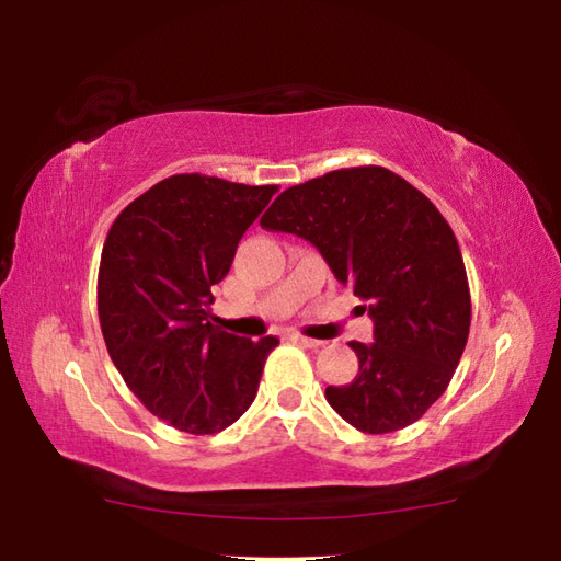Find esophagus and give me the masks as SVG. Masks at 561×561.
I'll return each mask as SVG.
<instances>
[{
  "label": "esophagus",
  "mask_w": 561,
  "mask_h": 561,
  "mask_svg": "<svg viewBox=\"0 0 561 561\" xmlns=\"http://www.w3.org/2000/svg\"><path fill=\"white\" fill-rule=\"evenodd\" d=\"M289 339L294 341V344H301V346H307V348H319L321 346V341L309 339V336H301V334H289Z\"/></svg>",
  "instance_id": "34e87169"
}]
</instances>
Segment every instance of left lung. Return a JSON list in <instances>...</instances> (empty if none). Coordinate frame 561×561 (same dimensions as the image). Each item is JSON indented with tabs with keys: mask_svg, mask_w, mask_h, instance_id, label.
I'll list each match as a JSON object with an SVG mask.
<instances>
[{
	"mask_svg": "<svg viewBox=\"0 0 561 561\" xmlns=\"http://www.w3.org/2000/svg\"><path fill=\"white\" fill-rule=\"evenodd\" d=\"M260 225L317 247L366 304L374 344L351 341L358 374L329 386L331 408L360 433H393L438 401L470 331V289L458 240L428 197L378 165L294 185Z\"/></svg>",
	"mask_w": 561,
	"mask_h": 561,
	"instance_id": "1",
	"label": "left lung"
}]
</instances>
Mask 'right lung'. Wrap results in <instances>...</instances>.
Instances as JSON below:
<instances>
[{"label": "right lung", "instance_id": "right-lung-1", "mask_svg": "<svg viewBox=\"0 0 561 561\" xmlns=\"http://www.w3.org/2000/svg\"><path fill=\"white\" fill-rule=\"evenodd\" d=\"M277 185L173 175L136 197L101 252L99 319L111 360L150 413L193 435L220 433L257 396L279 339L210 324V287Z\"/></svg>", "mask_w": 561, "mask_h": 561}]
</instances>
